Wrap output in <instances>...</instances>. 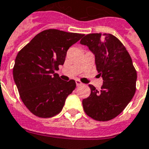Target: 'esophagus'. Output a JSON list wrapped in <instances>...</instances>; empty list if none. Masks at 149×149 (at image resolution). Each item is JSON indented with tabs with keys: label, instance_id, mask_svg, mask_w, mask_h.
<instances>
[{
	"label": "esophagus",
	"instance_id": "esophagus-1",
	"mask_svg": "<svg viewBox=\"0 0 149 149\" xmlns=\"http://www.w3.org/2000/svg\"><path fill=\"white\" fill-rule=\"evenodd\" d=\"M76 84H77V86H80L82 84V83L79 80H76Z\"/></svg>",
	"mask_w": 149,
	"mask_h": 149
}]
</instances>
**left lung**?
<instances>
[{
    "label": "left lung",
    "instance_id": "8db88e82",
    "mask_svg": "<svg viewBox=\"0 0 149 149\" xmlns=\"http://www.w3.org/2000/svg\"><path fill=\"white\" fill-rule=\"evenodd\" d=\"M81 45L95 55L99 75L103 78L100 90L89 84V97L82 100L85 113L99 121H108L120 113L136 92V71L129 53L112 34L83 35Z\"/></svg>",
    "mask_w": 149,
    "mask_h": 149
}]
</instances>
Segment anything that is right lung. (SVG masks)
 <instances>
[{"label": "right lung", "instance_id": "right-lung-1", "mask_svg": "<svg viewBox=\"0 0 149 149\" xmlns=\"http://www.w3.org/2000/svg\"><path fill=\"white\" fill-rule=\"evenodd\" d=\"M82 37L83 34L47 29L17 53L13 79L21 100L35 116L49 118L57 115L75 89L74 80L62 81L55 71L64 65L68 49Z\"/></svg>", "mask_w": 149, "mask_h": 149}]
</instances>
